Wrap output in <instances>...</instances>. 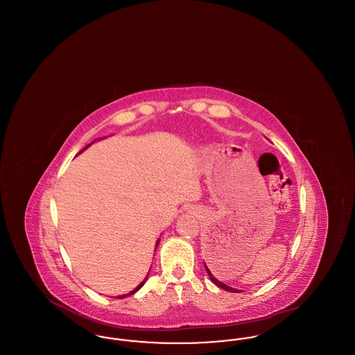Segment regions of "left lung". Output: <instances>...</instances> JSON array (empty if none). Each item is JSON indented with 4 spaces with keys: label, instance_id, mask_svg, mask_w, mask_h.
<instances>
[{
    "label": "left lung",
    "instance_id": "1",
    "mask_svg": "<svg viewBox=\"0 0 355 355\" xmlns=\"http://www.w3.org/2000/svg\"><path fill=\"white\" fill-rule=\"evenodd\" d=\"M203 265H205V269H206V272H207V275H209V278H210V281L216 285V286L220 287V288H223V290H226V291H232V293H241V290H238V288H234V287L227 286L226 284H223V282H220V279L216 277V271L213 270V268H211V265H209V268H207V265L203 262Z\"/></svg>",
    "mask_w": 355,
    "mask_h": 355
}]
</instances>
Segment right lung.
I'll return each instance as SVG.
<instances>
[{
  "label": "right lung",
  "instance_id": "1",
  "mask_svg": "<svg viewBox=\"0 0 355 355\" xmlns=\"http://www.w3.org/2000/svg\"><path fill=\"white\" fill-rule=\"evenodd\" d=\"M98 139H102V138H98ZM96 141H97V139H94V141H93V142H92V144H94V142H96ZM92 144H89V145H87V146H85L84 149H83V150H81V152L78 153V154H81V153L84 152V150H86V149H87V148H89V146H90V145H92ZM158 243H159V238H158V239H157V242H155V249H157V246H158ZM154 252H155V250H154ZM148 278H149V272H148V275H146V277H145V279H144V281H142V282H141V284H139V285H138V286L135 287V288H133V290H132V291H129V293H128V294H122V295H119V297H117V298H119V300H121V298H126V297H129V295H133V294H135V293H137V291H138V290H139V288H141V287L144 286V285H145V282H146V281H148Z\"/></svg>",
  "mask_w": 355,
  "mask_h": 355
}]
</instances>
